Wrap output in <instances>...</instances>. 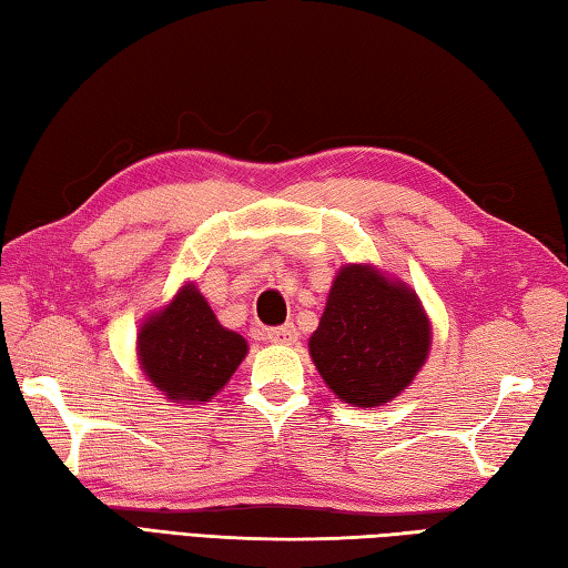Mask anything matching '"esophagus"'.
<instances>
[{
  "label": "esophagus",
  "instance_id": "obj_1",
  "mask_svg": "<svg viewBox=\"0 0 568 568\" xmlns=\"http://www.w3.org/2000/svg\"><path fill=\"white\" fill-rule=\"evenodd\" d=\"M265 339L271 344H283V346H291L297 342V329L293 324H285V327H275L265 332Z\"/></svg>",
  "mask_w": 568,
  "mask_h": 568
}]
</instances>
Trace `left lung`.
<instances>
[{
  "instance_id": "1",
  "label": "left lung",
  "mask_w": 568,
  "mask_h": 568,
  "mask_svg": "<svg viewBox=\"0 0 568 568\" xmlns=\"http://www.w3.org/2000/svg\"><path fill=\"white\" fill-rule=\"evenodd\" d=\"M310 356L327 388L354 407L395 400L427 364L432 322L417 293L373 263L336 271Z\"/></svg>"
}]
</instances>
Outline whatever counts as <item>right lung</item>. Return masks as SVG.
I'll return each mask as SVG.
<instances>
[{
    "label": "right lung",
    "instance_id": "add662e5",
    "mask_svg": "<svg viewBox=\"0 0 568 568\" xmlns=\"http://www.w3.org/2000/svg\"><path fill=\"white\" fill-rule=\"evenodd\" d=\"M248 344L214 317L195 283H183L168 305L149 312L136 332L139 368L165 400L202 405L214 400Z\"/></svg>",
    "mask_w": 568,
    "mask_h": 568
}]
</instances>
